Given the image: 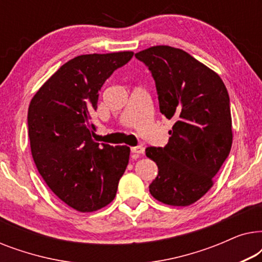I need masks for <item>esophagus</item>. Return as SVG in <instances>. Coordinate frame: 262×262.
I'll return each mask as SVG.
<instances>
[{"mask_svg":"<svg viewBox=\"0 0 262 262\" xmlns=\"http://www.w3.org/2000/svg\"><path fill=\"white\" fill-rule=\"evenodd\" d=\"M131 152L132 154H137V155H141V154L144 152V146H143V145L134 146V148H131Z\"/></svg>","mask_w":262,"mask_h":262,"instance_id":"34e87169","label":"esophagus"}]
</instances>
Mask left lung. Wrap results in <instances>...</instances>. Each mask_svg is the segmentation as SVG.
<instances>
[{"instance_id": "left-lung-1", "label": "left lung", "mask_w": 262, "mask_h": 262, "mask_svg": "<svg viewBox=\"0 0 262 262\" xmlns=\"http://www.w3.org/2000/svg\"><path fill=\"white\" fill-rule=\"evenodd\" d=\"M135 56L155 80L160 112L174 121L166 146L145 149L159 167L149 191L167 205H191L212 187L230 152L228 91L214 71L184 50L159 45Z\"/></svg>"}]
</instances>
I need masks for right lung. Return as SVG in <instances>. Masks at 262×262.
<instances>
[{"label": "right lung", "mask_w": 262, "mask_h": 262, "mask_svg": "<svg viewBox=\"0 0 262 262\" xmlns=\"http://www.w3.org/2000/svg\"><path fill=\"white\" fill-rule=\"evenodd\" d=\"M134 52L81 55L63 64L35 93L28 107V136L34 163L58 198L80 212L112 202L130 148L93 141L91 114L99 91Z\"/></svg>", "instance_id": "1"}]
</instances>
